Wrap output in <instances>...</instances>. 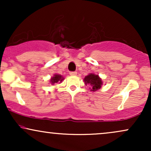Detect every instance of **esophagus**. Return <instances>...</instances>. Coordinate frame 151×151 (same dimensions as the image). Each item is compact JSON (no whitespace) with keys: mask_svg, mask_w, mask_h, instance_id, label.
Returning <instances> with one entry per match:
<instances>
[{"mask_svg":"<svg viewBox=\"0 0 151 151\" xmlns=\"http://www.w3.org/2000/svg\"><path fill=\"white\" fill-rule=\"evenodd\" d=\"M70 74L71 76H76L77 74V72H70Z\"/></svg>","mask_w":151,"mask_h":151,"instance_id":"1","label":"esophagus"}]
</instances>
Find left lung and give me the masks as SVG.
<instances>
[{
  "instance_id": "1",
  "label": "left lung",
  "mask_w": 151,
  "mask_h": 151,
  "mask_svg": "<svg viewBox=\"0 0 151 151\" xmlns=\"http://www.w3.org/2000/svg\"><path fill=\"white\" fill-rule=\"evenodd\" d=\"M84 82L85 85L88 84L90 86V91L92 92L100 89L101 88V86L103 85V81H102L101 78L98 74H95L94 73H90L86 75L84 78Z\"/></svg>"
}]
</instances>
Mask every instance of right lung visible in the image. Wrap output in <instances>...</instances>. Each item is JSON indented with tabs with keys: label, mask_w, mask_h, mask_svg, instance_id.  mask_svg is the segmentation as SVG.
<instances>
[{
	"label": "right lung",
	"mask_w": 151,
	"mask_h": 151,
	"mask_svg": "<svg viewBox=\"0 0 151 151\" xmlns=\"http://www.w3.org/2000/svg\"><path fill=\"white\" fill-rule=\"evenodd\" d=\"M64 77L59 74H55L53 77H51L50 79V82L51 84H54L55 83H61L64 80Z\"/></svg>",
	"instance_id": "1"
}]
</instances>
